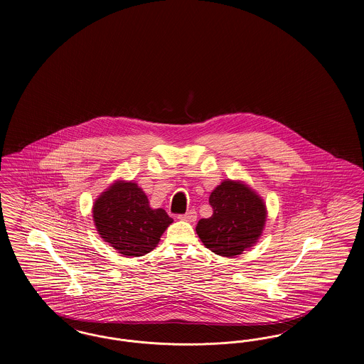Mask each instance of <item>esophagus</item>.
I'll list each match as a JSON object with an SVG mask.
<instances>
[{
  "instance_id": "esophagus-1",
  "label": "esophagus",
  "mask_w": 364,
  "mask_h": 364,
  "mask_svg": "<svg viewBox=\"0 0 364 364\" xmlns=\"http://www.w3.org/2000/svg\"><path fill=\"white\" fill-rule=\"evenodd\" d=\"M178 218H180L181 221H187V223H192V224H193V223L196 221L198 215H196V211H195V210H190L188 213L178 215Z\"/></svg>"
}]
</instances>
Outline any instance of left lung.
<instances>
[{"label": "left lung", "instance_id": "8db88e82", "mask_svg": "<svg viewBox=\"0 0 364 364\" xmlns=\"http://www.w3.org/2000/svg\"><path fill=\"white\" fill-rule=\"evenodd\" d=\"M210 218L199 220L196 233L210 251L233 258L252 248L264 229L267 208L255 190L242 180L226 178L210 193Z\"/></svg>", "mask_w": 364, "mask_h": 364}]
</instances>
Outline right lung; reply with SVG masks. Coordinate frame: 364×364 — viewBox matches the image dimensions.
Returning <instances> with one entry per match:
<instances>
[{"instance_id":"add662e5","label":"right lung","mask_w":364,"mask_h":364,"mask_svg":"<svg viewBox=\"0 0 364 364\" xmlns=\"http://www.w3.org/2000/svg\"><path fill=\"white\" fill-rule=\"evenodd\" d=\"M92 221L100 237L127 258L153 251L173 223L164 208H151L135 181L116 180L92 205Z\"/></svg>"}]
</instances>
